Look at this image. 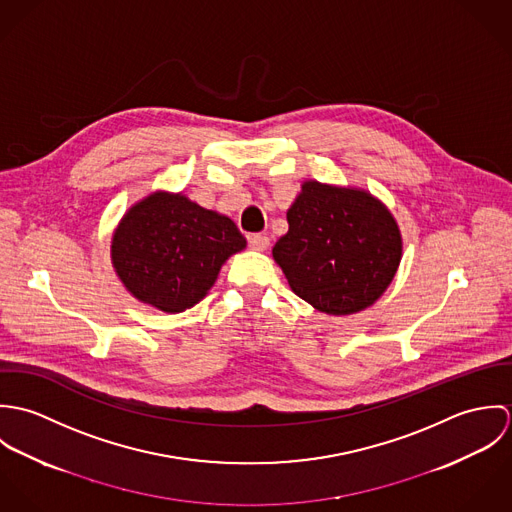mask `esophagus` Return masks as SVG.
Here are the masks:
<instances>
[{
	"label": "esophagus",
	"mask_w": 512,
	"mask_h": 512,
	"mask_svg": "<svg viewBox=\"0 0 512 512\" xmlns=\"http://www.w3.org/2000/svg\"><path fill=\"white\" fill-rule=\"evenodd\" d=\"M248 242H250V248L258 250V252H262V250H266L270 246V238L266 234H252L248 238Z\"/></svg>",
	"instance_id": "1"
}]
</instances>
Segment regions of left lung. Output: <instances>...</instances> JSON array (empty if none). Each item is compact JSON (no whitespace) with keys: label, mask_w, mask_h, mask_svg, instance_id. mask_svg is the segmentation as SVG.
I'll return each instance as SVG.
<instances>
[{"label":"left lung","mask_w":512,"mask_h":512,"mask_svg":"<svg viewBox=\"0 0 512 512\" xmlns=\"http://www.w3.org/2000/svg\"><path fill=\"white\" fill-rule=\"evenodd\" d=\"M288 232L272 248L295 295L327 315L370 307L392 284L402 234L388 207L365 189L303 181Z\"/></svg>","instance_id":"left-lung-1"}]
</instances>
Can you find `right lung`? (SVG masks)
Here are the masks:
<instances>
[{"label": "right lung", "mask_w": 512, "mask_h": 512, "mask_svg": "<svg viewBox=\"0 0 512 512\" xmlns=\"http://www.w3.org/2000/svg\"><path fill=\"white\" fill-rule=\"evenodd\" d=\"M244 248L246 238L228 217L183 193L153 191L118 222L110 258L138 301L181 313L209 293L222 264Z\"/></svg>", "instance_id": "right-lung-1"}]
</instances>
